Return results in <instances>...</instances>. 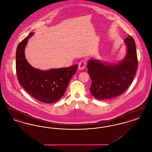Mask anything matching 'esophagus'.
<instances>
[{
	"instance_id": "esophagus-1",
	"label": "esophagus",
	"mask_w": 152,
	"mask_h": 152,
	"mask_svg": "<svg viewBox=\"0 0 152 152\" xmlns=\"http://www.w3.org/2000/svg\"><path fill=\"white\" fill-rule=\"evenodd\" d=\"M86 66V61L85 60H81L79 63V69L80 70H83L85 68Z\"/></svg>"
}]
</instances>
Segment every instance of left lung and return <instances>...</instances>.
<instances>
[{
    "label": "left lung",
    "instance_id": "8db88e82",
    "mask_svg": "<svg viewBox=\"0 0 152 152\" xmlns=\"http://www.w3.org/2000/svg\"><path fill=\"white\" fill-rule=\"evenodd\" d=\"M125 42L127 54L119 64L107 65L96 60L88 62V72L92 80L90 92L98 100H108L123 94L134 78L138 68L134 40L129 35Z\"/></svg>",
    "mask_w": 152,
    "mask_h": 152
}]
</instances>
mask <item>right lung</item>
I'll return each instance as SVG.
<instances>
[{
	"label": "right lung",
	"mask_w": 152,
	"mask_h": 152,
	"mask_svg": "<svg viewBox=\"0 0 152 152\" xmlns=\"http://www.w3.org/2000/svg\"><path fill=\"white\" fill-rule=\"evenodd\" d=\"M31 32L19 44L16 52V71L20 84L32 97L44 103L58 101L64 94L78 65L41 71L34 68L27 62L24 48Z\"/></svg>",
	"instance_id": "1"
}]
</instances>
